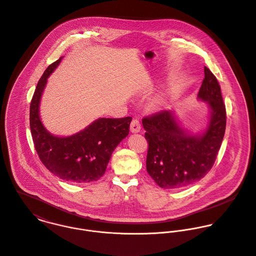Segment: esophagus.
Here are the masks:
<instances>
[{
	"label": "esophagus",
	"mask_w": 256,
	"mask_h": 256,
	"mask_svg": "<svg viewBox=\"0 0 256 256\" xmlns=\"http://www.w3.org/2000/svg\"><path fill=\"white\" fill-rule=\"evenodd\" d=\"M130 130L132 133H139L141 131V124L139 120L133 119L131 124H130Z\"/></svg>",
	"instance_id": "obj_1"
}]
</instances>
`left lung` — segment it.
Masks as SVG:
<instances>
[{"label": "left lung", "instance_id": "obj_1", "mask_svg": "<svg viewBox=\"0 0 256 256\" xmlns=\"http://www.w3.org/2000/svg\"><path fill=\"white\" fill-rule=\"evenodd\" d=\"M198 98L210 110L202 133L192 134L182 128L170 110L142 120L149 144L147 172L163 188H180L200 180L214 166L220 148L226 125V106L218 80L206 66Z\"/></svg>", "mask_w": 256, "mask_h": 256}]
</instances>
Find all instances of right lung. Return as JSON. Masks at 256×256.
<instances>
[{"instance_id":"add662e5","label":"right lung","mask_w":256,"mask_h":256,"mask_svg":"<svg viewBox=\"0 0 256 256\" xmlns=\"http://www.w3.org/2000/svg\"><path fill=\"white\" fill-rule=\"evenodd\" d=\"M48 66L38 82L30 107V126L36 153L54 174L72 182H89L104 174L111 155L129 134L132 117L98 118L84 130L68 137L50 134L40 117V104L48 78L62 62Z\"/></svg>"}]
</instances>
